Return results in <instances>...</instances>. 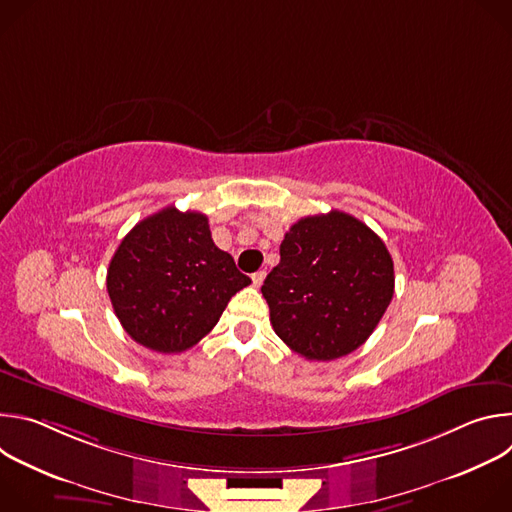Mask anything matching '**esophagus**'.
I'll return each mask as SVG.
<instances>
[{
  "instance_id": "esophagus-1",
  "label": "esophagus",
  "mask_w": 512,
  "mask_h": 512,
  "mask_svg": "<svg viewBox=\"0 0 512 512\" xmlns=\"http://www.w3.org/2000/svg\"><path fill=\"white\" fill-rule=\"evenodd\" d=\"M251 279H253V285H255V287H261V283H263V279H265V271H257V273H253V275H251Z\"/></svg>"
}]
</instances>
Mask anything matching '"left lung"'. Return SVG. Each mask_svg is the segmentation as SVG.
<instances>
[{
	"label": "left lung",
	"mask_w": 512,
	"mask_h": 512,
	"mask_svg": "<svg viewBox=\"0 0 512 512\" xmlns=\"http://www.w3.org/2000/svg\"><path fill=\"white\" fill-rule=\"evenodd\" d=\"M265 277L275 334L308 360H334L367 342L395 291L393 259L358 218L332 210L306 216L279 247Z\"/></svg>",
	"instance_id": "1"
}]
</instances>
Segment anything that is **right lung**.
Segmentation results:
<instances>
[{
  "label": "right lung",
  "mask_w": 512,
  "mask_h": 512,
  "mask_svg": "<svg viewBox=\"0 0 512 512\" xmlns=\"http://www.w3.org/2000/svg\"><path fill=\"white\" fill-rule=\"evenodd\" d=\"M251 279L218 249L202 212L168 206L137 223L107 269L123 330L141 346L174 354L200 342Z\"/></svg>",
  "instance_id": "add662e5"
}]
</instances>
